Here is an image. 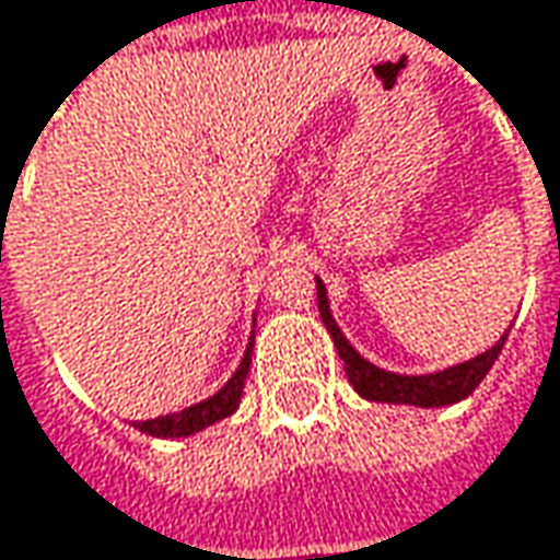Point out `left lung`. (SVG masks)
<instances>
[{
	"instance_id": "8db88e82",
	"label": "left lung",
	"mask_w": 560,
	"mask_h": 560,
	"mask_svg": "<svg viewBox=\"0 0 560 560\" xmlns=\"http://www.w3.org/2000/svg\"><path fill=\"white\" fill-rule=\"evenodd\" d=\"M315 290H318V312H322V322L328 328V335L338 347L340 360H343V370H347V380L357 388V395H363L366 401H388V405H415V408H443V405H456L462 398H468L478 382L488 376V370L494 366V360L503 350V340L506 335L485 353L456 363L450 370H440V373H427V376H401V373H388L373 366L370 360H363L350 340L343 338V331L338 328L335 315H331V305H328V290L325 283L315 277Z\"/></svg>"
}]
</instances>
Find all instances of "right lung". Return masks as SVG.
I'll list each match as a JSON object with an SVG mask.
<instances>
[{
    "label": "right lung",
    "mask_w": 560,
    "mask_h": 560,
    "mask_svg": "<svg viewBox=\"0 0 560 560\" xmlns=\"http://www.w3.org/2000/svg\"><path fill=\"white\" fill-rule=\"evenodd\" d=\"M248 366H252V340H248V350L238 363V370L232 373V380L222 385L217 395H210L207 401L200 405H190L178 415H165V418L155 420H137L133 427L149 433V436H162V440H178V436H190L203 427H213L217 420L229 418L238 401H242V388H245V380H248Z\"/></svg>",
    "instance_id": "right-lung-1"
}]
</instances>
